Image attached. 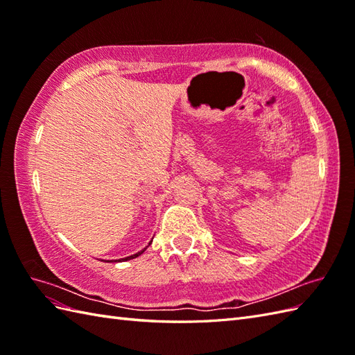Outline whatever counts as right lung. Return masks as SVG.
Returning <instances> with one entry per match:
<instances>
[{
    "mask_svg": "<svg viewBox=\"0 0 355 355\" xmlns=\"http://www.w3.org/2000/svg\"><path fill=\"white\" fill-rule=\"evenodd\" d=\"M144 251H145V250H142V251H140V252H137V254H133V255H130V257H125V259H119V260H116V261H121V260L123 261V260H131V259H136V257H139V255H140V254H142Z\"/></svg>",
    "mask_w": 355,
    "mask_h": 355,
    "instance_id": "add662e5",
    "label": "right lung"
}]
</instances>
